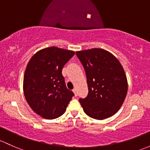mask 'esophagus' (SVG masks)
<instances>
[{
    "label": "esophagus",
    "instance_id": "esophagus-1",
    "mask_svg": "<svg viewBox=\"0 0 150 150\" xmlns=\"http://www.w3.org/2000/svg\"><path fill=\"white\" fill-rule=\"evenodd\" d=\"M73 92H74V93H75V96H78V91H77L76 88H74V89H73Z\"/></svg>",
    "mask_w": 150,
    "mask_h": 150
}]
</instances>
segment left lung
Returning a JSON list of instances; mask_svg holds the SVG:
<instances>
[{
	"mask_svg": "<svg viewBox=\"0 0 150 150\" xmlns=\"http://www.w3.org/2000/svg\"><path fill=\"white\" fill-rule=\"evenodd\" d=\"M76 55L87 78L88 96L79 99L84 112L98 120L113 116L124 103L128 89L119 61L103 49L77 52Z\"/></svg>",
	"mask_w": 150,
	"mask_h": 150,
	"instance_id": "1",
	"label": "left lung"
}]
</instances>
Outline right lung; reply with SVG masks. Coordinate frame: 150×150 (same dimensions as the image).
Instances as JSON below:
<instances>
[{"label": "right lung", "instance_id": "right-lung-1", "mask_svg": "<svg viewBox=\"0 0 150 150\" xmlns=\"http://www.w3.org/2000/svg\"><path fill=\"white\" fill-rule=\"evenodd\" d=\"M75 52L55 47L37 52L28 63L23 93L31 109L45 119L62 116L73 92L66 87L62 70Z\"/></svg>", "mask_w": 150, "mask_h": 150}]
</instances>
